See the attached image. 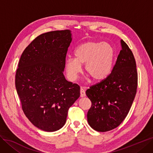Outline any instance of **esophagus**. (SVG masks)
<instances>
[{
  "instance_id": "1",
  "label": "esophagus",
  "mask_w": 153,
  "mask_h": 153,
  "mask_svg": "<svg viewBox=\"0 0 153 153\" xmlns=\"http://www.w3.org/2000/svg\"><path fill=\"white\" fill-rule=\"evenodd\" d=\"M80 94H81V97H82V98L86 97V92H85V91H84V89L82 88H81Z\"/></svg>"
}]
</instances>
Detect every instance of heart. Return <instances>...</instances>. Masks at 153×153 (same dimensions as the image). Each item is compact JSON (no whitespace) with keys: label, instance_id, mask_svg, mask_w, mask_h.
Masks as SVG:
<instances>
[{"label":"heart","instance_id":"1","mask_svg":"<svg viewBox=\"0 0 153 153\" xmlns=\"http://www.w3.org/2000/svg\"><path fill=\"white\" fill-rule=\"evenodd\" d=\"M75 59L69 58L65 61V71L71 80H75L84 71L94 81H101L111 72L115 59L114 48L108 43L97 41H88L80 44L74 51Z\"/></svg>","mask_w":153,"mask_h":153}]
</instances>
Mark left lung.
Listing matches in <instances>:
<instances>
[{
  "mask_svg": "<svg viewBox=\"0 0 153 153\" xmlns=\"http://www.w3.org/2000/svg\"><path fill=\"white\" fill-rule=\"evenodd\" d=\"M120 43L122 50L110 74L86 91L92 103L87 114L88 122L98 132L110 131L119 126L136 94V63L126 43L122 39Z\"/></svg>",
  "mask_w": 153,
  "mask_h": 153,
  "instance_id": "left-lung-1",
  "label": "left lung"
}]
</instances>
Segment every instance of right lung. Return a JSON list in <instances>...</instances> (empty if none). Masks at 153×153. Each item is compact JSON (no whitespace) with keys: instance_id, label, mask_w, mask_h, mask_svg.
<instances>
[{"instance_id":"obj_1","label":"right lung","mask_w":153,"mask_h":153,"mask_svg":"<svg viewBox=\"0 0 153 153\" xmlns=\"http://www.w3.org/2000/svg\"><path fill=\"white\" fill-rule=\"evenodd\" d=\"M72 42L69 30L37 36L22 52L15 84L22 109L37 128L54 132L63 127L68 110L80 97V87L64 76Z\"/></svg>"}]
</instances>
